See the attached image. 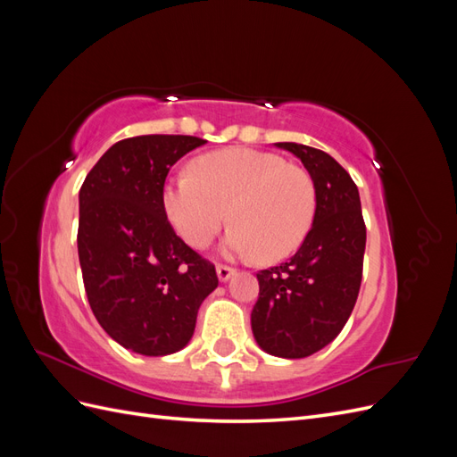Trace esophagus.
Wrapping results in <instances>:
<instances>
[{
  "label": "esophagus",
  "instance_id": "34e87169",
  "mask_svg": "<svg viewBox=\"0 0 457 457\" xmlns=\"http://www.w3.org/2000/svg\"><path fill=\"white\" fill-rule=\"evenodd\" d=\"M234 272H237V270H234L232 267H227V265H217V276H219V280H220V282H227Z\"/></svg>",
  "mask_w": 457,
  "mask_h": 457
}]
</instances>
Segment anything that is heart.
I'll return each mask as SVG.
<instances>
[{"mask_svg":"<svg viewBox=\"0 0 457 457\" xmlns=\"http://www.w3.org/2000/svg\"><path fill=\"white\" fill-rule=\"evenodd\" d=\"M316 187L307 170L270 152L220 148L171 177L163 213L187 244L207 247L230 220L227 250L276 262L307 238L316 215Z\"/></svg>","mask_w":457,"mask_h":457,"instance_id":"b5f03b06","label":"heart"}]
</instances>
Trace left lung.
Returning <instances> with one entry per match:
<instances>
[{
    "label": "left lung",
    "instance_id": "left-lung-1",
    "mask_svg": "<svg viewBox=\"0 0 457 457\" xmlns=\"http://www.w3.org/2000/svg\"><path fill=\"white\" fill-rule=\"evenodd\" d=\"M295 154L316 187V215L297 253L257 272L252 329L262 351L305 358L324 349L347 324L361 292L366 225L351 175L326 152L276 143Z\"/></svg>",
    "mask_w": 457,
    "mask_h": 457
}]
</instances>
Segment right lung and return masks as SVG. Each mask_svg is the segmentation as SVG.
<instances>
[{
	"instance_id": "add662e5",
	"label": "right lung",
	"mask_w": 457,
	"mask_h": 457,
	"mask_svg": "<svg viewBox=\"0 0 457 457\" xmlns=\"http://www.w3.org/2000/svg\"><path fill=\"white\" fill-rule=\"evenodd\" d=\"M205 141L141 135L118 141L79 188L78 255L96 320L121 347L145 356L181 351L215 265L177 237L162 190L171 165Z\"/></svg>"
}]
</instances>
